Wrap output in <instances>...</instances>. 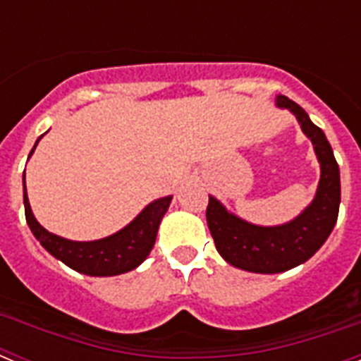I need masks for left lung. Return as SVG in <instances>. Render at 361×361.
Returning <instances> with one entry per match:
<instances>
[{
    "label": "left lung",
    "instance_id": "8db88e82",
    "mask_svg": "<svg viewBox=\"0 0 361 361\" xmlns=\"http://www.w3.org/2000/svg\"><path fill=\"white\" fill-rule=\"evenodd\" d=\"M275 103L296 117L320 162V183L312 202L298 216L280 226L251 224L228 212L212 195L206 209L208 228L220 257L238 269L262 275L283 273L309 260L331 235L340 209V168L325 133L309 119L304 108L286 95H276Z\"/></svg>",
    "mask_w": 361,
    "mask_h": 361
}]
</instances>
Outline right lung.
Here are the masks:
<instances>
[{
    "label": "right lung",
    "instance_id": "add662e5",
    "mask_svg": "<svg viewBox=\"0 0 361 361\" xmlns=\"http://www.w3.org/2000/svg\"><path fill=\"white\" fill-rule=\"evenodd\" d=\"M39 139L32 148L30 155L36 149ZM171 199L173 197L168 195L149 202L128 226H124L123 229H119L110 237L90 242L68 240V238L47 231L37 222L30 209V202H28L27 184H25L23 175L25 216H27V224L30 231L34 233V237L57 260H61L63 264H66L78 273L90 276L123 275V273H128V271L141 266L152 251L153 244H155L159 226H161L162 216L170 208Z\"/></svg>",
    "mask_w": 361,
    "mask_h": 361
}]
</instances>
